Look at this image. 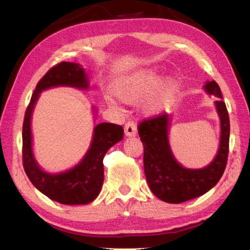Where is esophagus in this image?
<instances>
[{"label": "esophagus", "instance_id": "obj_1", "mask_svg": "<svg viewBox=\"0 0 250 250\" xmlns=\"http://www.w3.org/2000/svg\"><path fill=\"white\" fill-rule=\"evenodd\" d=\"M125 134L126 137H132V135L137 134V126H135L134 122L128 121L125 125Z\"/></svg>", "mask_w": 250, "mask_h": 250}]
</instances>
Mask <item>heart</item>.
<instances>
[{
  "label": "heart",
  "instance_id": "1",
  "mask_svg": "<svg viewBox=\"0 0 250 250\" xmlns=\"http://www.w3.org/2000/svg\"><path fill=\"white\" fill-rule=\"evenodd\" d=\"M160 83V76L152 69L135 71L120 79L115 84V94L125 103H134L153 91ZM175 89L172 80H166L146 101V108L149 112H156L167 104Z\"/></svg>",
  "mask_w": 250,
  "mask_h": 250
}]
</instances>
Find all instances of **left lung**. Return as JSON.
<instances>
[{"instance_id":"8db88e82","label":"left lung","mask_w":250,"mask_h":250,"mask_svg":"<svg viewBox=\"0 0 250 250\" xmlns=\"http://www.w3.org/2000/svg\"><path fill=\"white\" fill-rule=\"evenodd\" d=\"M205 90L218 98L215 104L222 125L219 150L208 167L191 170L176 162L167 141L170 117L167 113L143 119L138 125L145 147L143 167L147 184L156 197L167 203L180 204L203 195L217 184L226 168L229 152V116L217 83L215 80L207 82Z\"/></svg>"}]
</instances>
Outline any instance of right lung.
I'll use <instances>...</instances> for the list:
<instances>
[{"mask_svg": "<svg viewBox=\"0 0 250 250\" xmlns=\"http://www.w3.org/2000/svg\"><path fill=\"white\" fill-rule=\"evenodd\" d=\"M56 86L86 89L87 76L78 64L62 62L53 66L37 83L23 122V167L32 184L50 200L65 205L88 204L100 193L104 183V158L110 147L122 140L124 128L107 122L96 125L89 150L77 167L59 174L42 171L32 153L31 117L40 92Z\"/></svg>", "mask_w": 250, "mask_h": 250, "instance_id": "add662e5", "label": "right lung"}]
</instances>
